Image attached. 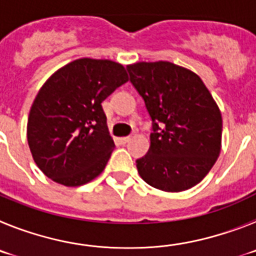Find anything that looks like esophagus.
<instances>
[{
	"instance_id": "esophagus-1",
	"label": "esophagus",
	"mask_w": 256,
	"mask_h": 256,
	"mask_svg": "<svg viewBox=\"0 0 256 256\" xmlns=\"http://www.w3.org/2000/svg\"><path fill=\"white\" fill-rule=\"evenodd\" d=\"M130 136H126V137H122V138H119V142H120V144H126V142L130 141Z\"/></svg>"
}]
</instances>
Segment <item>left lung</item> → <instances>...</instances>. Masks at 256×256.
Returning a JSON list of instances; mask_svg holds the SVG:
<instances>
[{
    "instance_id": "8db88e82",
    "label": "left lung",
    "mask_w": 256,
    "mask_h": 256,
    "mask_svg": "<svg viewBox=\"0 0 256 256\" xmlns=\"http://www.w3.org/2000/svg\"><path fill=\"white\" fill-rule=\"evenodd\" d=\"M152 120L150 148L136 162L142 180L166 192L196 186L222 146V114L200 76L169 61L126 66Z\"/></svg>"
}]
</instances>
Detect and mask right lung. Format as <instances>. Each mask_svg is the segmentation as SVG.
I'll use <instances>...</instances> for the list:
<instances>
[{"label": "right lung", "mask_w": 256, "mask_h": 256, "mask_svg": "<svg viewBox=\"0 0 256 256\" xmlns=\"http://www.w3.org/2000/svg\"><path fill=\"white\" fill-rule=\"evenodd\" d=\"M126 82L122 64L87 58L47 79L26 126L29 148L44 176L76 187L101 174L115 148L101 102Z\"/></svg>", "instance_id": "obj_1"}]
</instances>
